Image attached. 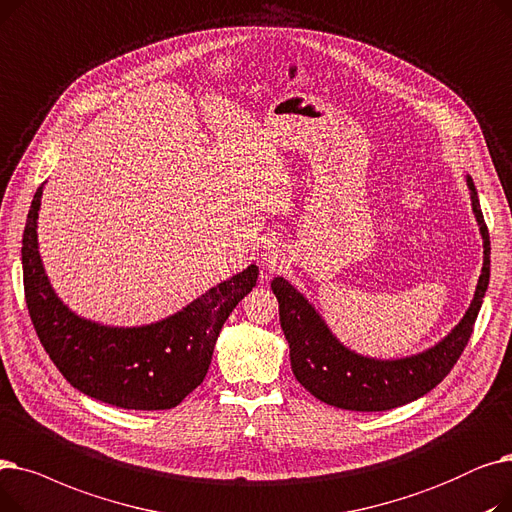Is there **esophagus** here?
I'll return each instance as SVG.
<instances>
[{
  "mask_svg": "<svg viewBox=\"0 0 512 512\" xmlns=\"http://www.w3.org/2000/svg\"><path fill=\"white\" fill-rule=\"evenodd\" d=\"M262 264L266 266V269L269 271H277V269H281L283 266V262H285V258H283V252L277 248V246H266L264 250H262Z\"/></svg>",
  "mask_w": 512,
  "mask_h": 512,
  "instance_id": "obj_1",
  "label": "esophagus"
}]
</instances>
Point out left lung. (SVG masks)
<instances>
[{
	"label": "left lung",
	"mask_w": 512,
	"mask_h": 512,
	"mask_svg": "<svg viewBox=\"0 0 512 512\" xmlns=\"http://www.w3.org/2000/svg\"><path fill=\"white\" fill-rule=\"evenodd\" d=\"M467 185L483 237V269L473 302L462 321L440 344L421 354L398 360L360 356L337 342L321 314L294 285L283 277L271 281L273 294L279 300L281 329L289 344L291 371L314 398L344 410H389L425 396L452 371L473 333L477 312L490 283V233L479 208L475 183L469 175Z\"/></svg>",
	"instance_id": "left-lung-1"
}]
</instances>
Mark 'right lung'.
I'll list each match as a JSON object with an SVG mask.
<instances>
[{
  "label": "right lung",
  "mask_w": 512,
  "mask_h": 512,
  "mask_svg": "<svg viewBox=\"0 0 512 512\" xmlns=\"http://www.w3.org/2000/svg\"><path fill=\"white\" fill-rule=\"evenodd\" d=\"M41 196L43 185L22 235V281L45 352L72 387L100 402L129 410L181 404L204 381L218 333L256 285L258 266L250 264L164 321L143 327L93 323L62 304L43 271L37 243Z\"/></svg>",
  "instance_id": "obj_1"
}]
</instances>
